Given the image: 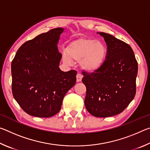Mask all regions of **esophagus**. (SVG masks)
<instances>
[{"instance_id": "obj_1", "label": "esophagus", "mask_w": 150, "mask_h": 150, "mask_svg": "<svg viewBox=\"0 0 150 150\" xmlns=\"http://www.w3.org/2000/svg\"><path fill=\"white\" fill-rule=\"evenodd\" d=\"M76 77H77V82H80L82 80V78H83V75L81 74V73H78L77 75H76Z\"/></svg>"}]
</instances>
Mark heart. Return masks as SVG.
Instances as JSON below:
<instances>
[{
	"label": "heart",
	"instance_id": "heart-1",
	"mask_svg": "<svg viewBox=\"0 0 150 150\" xmlns=\"http://www.w3.org/2000/svg\"><path fill=\"white\" fill-rule=\"evenodd\" d=\"M107 48L103 42L95 40L81 38L71 42L67 47V54H63V60L67 64L80 62L85 70L95 72L105 62Z\"/></svg>",
	"mask_w": 150,
	"mask_h": 150
}]
</instances>
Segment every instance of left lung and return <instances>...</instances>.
I'll return each mask as SVG.
<instances>
[{"instance_id": "left-lung-1", "label": "left lung", "mask_w": 150, "mask_h": 150, "mask_svg": "<svg viewBox=\"0 0 150 150\" xmlns=\"http://www.w3.org/2000/svg\"><path fill=\"white\" fill-rule=\"evenodd\" d=\"M107 54L103 65L93 73L83 71L82 81L87 93L85 105L88 112L99 118L121 113L136 92L138 62L128 44L105 32Z\"/></svg>"}]
</instances>
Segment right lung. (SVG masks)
I'll use <instances>...</instances> for the list:
<instances>
[{"instance_id": "obj_1", "label": "right lung", "mask_w": 150, "mask_h": 150, "mask_svg": "<svg viewBox=\"0 0 150 150\" xmlns=\"http://www.w3.org/2000/svg\"><path fill=\"white\" fill-rule=\"evenodd\" d=\"M62 28L52 29L27 41L12 62L14 99L29 115L49 118L60 110L65 94L76 83L77 71L63 72L57 43Z\"/></svg>"}]
</instances>
